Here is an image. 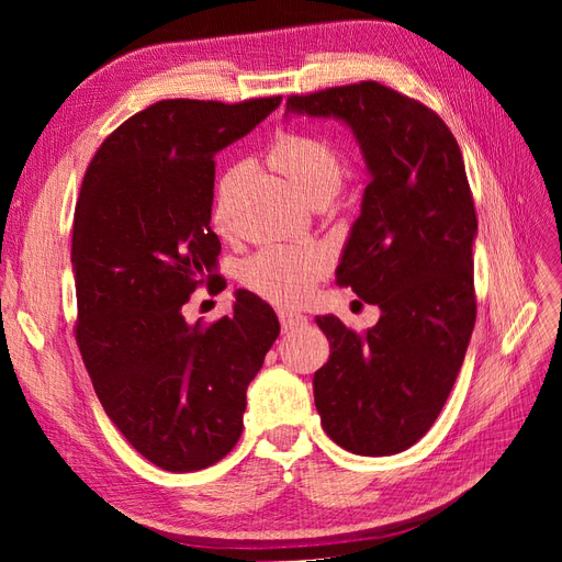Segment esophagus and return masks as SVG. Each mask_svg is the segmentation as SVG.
I'll return each instance as SVG.
<instances>
[{
    "mask_svg": "<svg viewBox=\"0 0 562 562\" xmlns=\"http://www.w3.org/2000/svg\"><path fill=\"white\" fill-rule=\"evenodd\" d=\"M279 321H281V328L283 330H297L302 326H307V316L302 312H293V310H279Z\"/></svg>",
    "mask_w": 562,
    "mask_h": 562,
    "instance_id": "obj_1",
    "label": "esophagus"
}]
</instances>
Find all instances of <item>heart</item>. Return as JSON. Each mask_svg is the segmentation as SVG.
Masks as SVG:
<instances>
[{"instance_id": "1", "label": "heart", "mask_w": 562, "mask_h": 562, "mask_svg": "<svg viewBox=\"0 0 562 562\" xmlns=\"http://www.w3.org/2000/svg\"><path fill=\"white\" fill-rule=\"evenodd\" d=\"M269 159L279 171L293 182L300 196L312 203L318 199H333L345 182V164L337 151L314 135L281 133L271 145ZM236 168L220 182V201H225L236 178ZM326 269V260L314 248L269 246L262 248L241 265V281L252 293L265 300L291 304L312 291L314 281Z\"/></svg>"}]
</instances>
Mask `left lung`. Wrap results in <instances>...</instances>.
I'll list each match as a JSON object with an SVG mask.
<instances>
[{
  "label": "left lung",
  "instance_id": "1",
  "mask_svg": "<svg viewBox=\"0 0 562 562\" xmlns=\"http://www.w3.org/2000/svg\"><path fill=\"white\" fill-rule=\"evenodd\" d=\"M291 116L345 124L370 176L335 283L378 304L380 321L356 335L316 316L330 342L314 372L316 411L345 450L396 454L443 411L475 323L479 220L462 151L436 112L378 81L288 98Z\"/></svg>",
  "mask_w": 562,
  "mask_h": 562
}]
</instances>
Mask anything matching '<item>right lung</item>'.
Listing matches in <instances>:
<instances>
[{
  "mask_svg": "<svg viewBox=\"0 0 562 562\" xmlns=\"http://www.w3.org/2000/svg\"><path fill=\"white\" fill-rule=\"evenodd\" d=\"M279 105L161 100L100 145L81 182L77 345L114 427L164 471L206 469L236 446L246 389L281 330L244 288L213 326L182 314L196 285L220 283L213 159Z\"/></svg>",
  "mask_w": 562,
  "mask_h": 562,
  "instance_id": "right-lung-1",
  "label": "right lung"
}]
</instances>
